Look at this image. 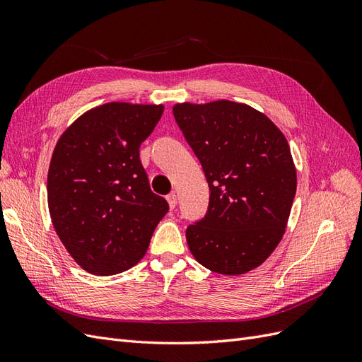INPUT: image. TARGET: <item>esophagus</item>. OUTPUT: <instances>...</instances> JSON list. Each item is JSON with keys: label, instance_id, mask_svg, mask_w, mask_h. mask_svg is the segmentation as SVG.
Instances as JSON below:
<instances>
[{"label": "esophagus", "instance_id": "1", "mask_svg": "<svg viewBox=\"0 0 362 362\" xmlns=\"http://www.w3.org/2000/svg\"><path fill=\"white\" fill-rule=\"evenodd\" d=\"M168 202H169V206L173 210V208L177 206V194H175V193L168 194Z\"/></svg>", "mask_w": 362, "mask_h": 362}]
</instances>
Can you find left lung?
Returning <instances> with one entry per match:
<instances>
[{
  "instance_id": "obj_1",
  "label": "left lung",
  "mask_w": 362,
  "mask_h": 362,
  "mask_svg": "<svg viewBox=\"0 0 362 362\" xmlns=\"http://www.w3.org/2000/svg\"><path fill=\"white\" fill-rule=\"evenodd\" d=\"M210 189L206 213L185 229L194 258L211 272L242 275L281 242L296 194L286 137L254 108L233 101L173 107Z\"/></svg>"
}]
</instances>
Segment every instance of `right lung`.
Masks as SVG:
<instances>
[{"instance_id": "add662e5", "label": "right lung", "mask_w": 362, "mask_h": 362, "mask_svg": "<svg viewBox=\"0 0 362 362\" xmlns=\"http://www.w3.org/2000/svg\"><path fill=\"white\" fill-rule=\"evenodd\" d=\"M163 105L110 103L64 131L48 170L52 225L71 257L93 275H116L144 258L169 211L149 187L140 145Z\"/></svg>"}]
</instances>
